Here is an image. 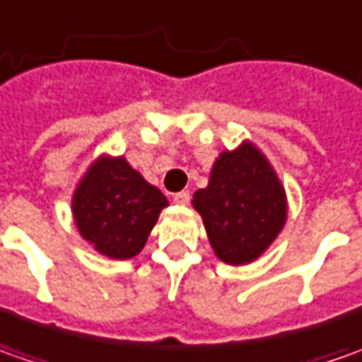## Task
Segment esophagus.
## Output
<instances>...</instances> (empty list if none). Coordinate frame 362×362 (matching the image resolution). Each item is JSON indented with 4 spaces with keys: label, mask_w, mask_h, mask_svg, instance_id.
Returning <instances> with one entry per match:
<instances>
[{
    "label": "esophagus",
    "mask_w": 362,
    "mask_h": 362,
    "mask_svg": "<svg viewBox=\"0 0 362 362\" xmlns=\"http://www.w3.org/2000/svg\"><path fill=\"white\" fill-rule=\"evenodd\" d=\"M174 202H176V204H182V206L188 204V202H190V192H188V190H182L178 194H174Z\"/></svg>",
    "instance_id": "esophagus-1"
}]
</instances>
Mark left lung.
I'll return each instance as SVG.
<instances>
[{"mask_svg": "<svg viewBox=\"0 0 362 362\" xmlns=\"http://www.w3.org/2000/svg\"><path fill=\"white\" fill-rule=\"evenodd\" d=\"M192 206L202 216L214 255L228 265L259 259L288 218L286 190L251 141L216 158L209 186L194 192Z\"/></svg>", "mask_w": 362, "mask_h": 362, "instance_id": "left-lung-1", "label": "left lung"}]
</instances>
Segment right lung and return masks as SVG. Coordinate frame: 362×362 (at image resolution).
Returning a JSON list of instances; mask_svg holds the SVG:
<instances>
[{
    "instance_id": "right-lung-1",
    "label": "right lung",
    "mask_w": 362,
    "mask_h": 362,
    "mask_svg": "<svg viewBox=\"0 0 362 362\" xmlns=\"http://www.w3.org/2000/svg\"><path fill=\"white\" fill-rule=\"evenodd\" d=\"M165 206L168 198L123 156L97 158L72 194L81 237L109 259L135 257Z\"/></svg>"
}]
</instances>
